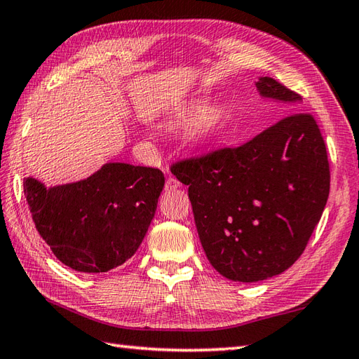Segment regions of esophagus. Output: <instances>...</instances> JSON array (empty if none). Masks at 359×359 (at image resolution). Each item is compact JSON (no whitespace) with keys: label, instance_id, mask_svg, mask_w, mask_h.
I'll return each mask as SVG.
<instances>
[{"label":"esophagus","instance_id":"34e87169","mask_svg":"<svg viewBox=\"0 0 359 359\" xmlns=\"http://www.w3.org/2000/svg\"><path fill=\"white\" fill-rule=\"evenodd\" d=\"M178 187H180V181L177 178H173V177L167 178V182H165V190H167V192H172V190L178 189Z\"/></svg>","mask_w":359,"mask_h":359}]
</instances>
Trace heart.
I'll use <instances>...</instances> for the list:
<instances>
[{
  "label": "heart",
  "mask_w": 359,
  "mask_h": 359,
  "mask_svg": "<svg viewBox=\"0 0 359 359\" xmlns=\"http://www.w3.org/2000/svg\"><path fill=\"white\" fill-rule=\"evenodd\" d=\"M227 119V109L222 104H212L207 95H200L180 106L170 119L175 127L192 124L187 133V144L192 149H201L219 138Z\"/></svg>",
  "instance_id": "heart-1"
}]
</instances>
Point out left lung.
I'll use <instances>...</instances> for the list:
<instances>
[{
  "instance_id": "left-lung-1",
  "label": "left lung",
  "mask_w": 359,
  "mask_h": 359,
  "mask_svg": "<svg viewBox=\"0 0 359 359\" xmlns=\"http://www.w3.org/2000/svg\"><path fill=\"white\" fill-rule=\"evenodd\" d=\"M262 100L294 112L301 97L270 76ZM189 186L207 259L227 280L257 283L283 273L304 252L327 203V152L312 115L294 112L244 146L172 167Z\"/></svg>"
}]
</instances>
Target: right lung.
I'll use <instances>...</instances> for the list:
<instances>
[{"mask_svg":"<svg viewBox=\"0 0 359 359\" xmlns=\"http://www.w3.org/2000/svg\"><path fill=\"white\" fill-rule=\"evenodd\" d=\"M164 175L154 167L106 163L90 177L46 187L24 180L35 227L62 264L109 272L132 258L152 222Z\"/></svg>","mask_w":359,"mask_h":359,"instance_id":"obj_1","label":"right lung"}]
</instances>
